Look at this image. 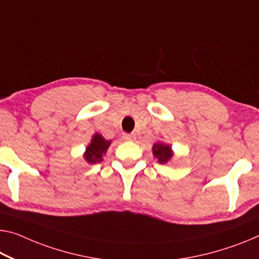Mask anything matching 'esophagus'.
Segmentation results:
<instances>
[{
    "label": "esophagus",
    "mask_w": 259,
    "mask_h": 259,
    "mask_svg": "<svg viewBox=\"0 0 259 259\" xmlns=\"http://www.w3.org/2000/svg\"><path fill=\"white\" fill-rule=\"evenodd\" d=\"M122 139H124V140H127V141H132L135 139V134L124 133V134H122Z\"/></svg>",
    "instance_id": "obj_1"
}]
</instances>
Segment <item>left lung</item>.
I'll return each instance as SVG.
<instances>
[{
    "label": "left lung",
    "mask_w": 259,
    "mask_h": 259,
    "mask_svg": "<svg viewBox=\"0 0 259 259\" xmlns=\"http://www.w3.org/2000/svg\"><path fill=\"white\" fill-rule=\"evenodd\" d=\"M153 154L154 156L157 157V160L160 163H166L168 162L171 156H172V153H171V148L168 145H164V143H154L153 146Z\"/></svg>",
    "instance_id": "8db88e82"
}]
</instances>
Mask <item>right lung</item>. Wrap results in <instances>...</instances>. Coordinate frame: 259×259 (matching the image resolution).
I'll list each match as a JSON object with an SVG mask.
<instances>
[{"label":"right lung","mask_w":259,"mask_h":259,"mask_svg":"<svg viewBox=\"0 0 259 259\" xmlns=\"http://www.w3.org/2000/svg\"><path fill=\"white\" fill-rule=\"evenodd\" d=\"M110 141H106L102 135L95 134L91 143L87 148L84 158L88 163H97L103 160V154H105L106 149L109 148Z\"/></svg>","instance_id":"obj_1"}]
</instances>
